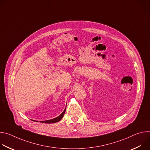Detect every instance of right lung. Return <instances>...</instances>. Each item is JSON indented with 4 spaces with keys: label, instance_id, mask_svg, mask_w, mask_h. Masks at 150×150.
<instances>
[{
    "label": "right lung",
    "instance_id": "right-lung-1",
    "mask_svg": "<svg viewBox=\"0 0 150 150\" xmlns=\"http://www.w3.org/2000/svg\"><path fill=\"white\" fill-rule=\"evenodd\" d=\"M65 111H66V109H65V110H64L62 113V114H60V115H59L58 117H56L54 119L48 120H45V121H40V122L44 123H53L57 122H59V120H60L62 119V117L64 116V114H65Z\"/></svg>",
    "mask_w": 150,
    "mask_h": 150
}]
</instances>
